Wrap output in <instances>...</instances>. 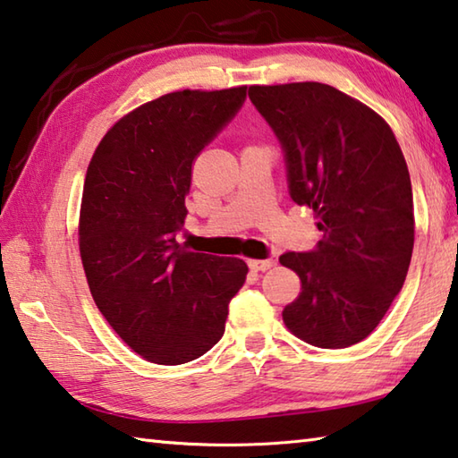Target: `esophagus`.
<instances>
[{"instance_id": "obj_1", "label": "esophagus", "mask_w": 458, "mask_h": 458, "mask_svg": "<svg viewBox=\"0 0 458 458\" xmlns=\"http://www.w3.org/2000/svg\"><path fill=\"white\" fill-rule=\"evenodd\" d=\"M276 266V259H250V267L253 271H267Z\"/></svg>"}]
</instances>
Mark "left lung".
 <instances>
[{"label":"left lung","instance_id":"left-lung-1","mask_svg":"<svg viewBox=\"0 0 458 458\" xmlns=\"http://www.w3.org/2000/svg\"><path fill=\"white\" fill-rule=\"evenodd\" d=\"M250 98L282 142L292 199L324 233L316 251L279 258L301 282L284 324L311 346L348 348L376 330L411 266L404 155L386 120L334 86H250Z\"/></svg>","mask_w":458,"mask_h":458}]
</instances>
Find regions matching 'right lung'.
Segmentation results:
<instances>
[{"label": "right lung", "instance_id": "obj_1", "mask_svg": "<svg viewBox=\"0 0 458 458\" xmlns=\"http://www.w3.org/2000/svg\"><path fill=\"white\" fill-rule=\"evenodd\" d=\"M243 100L245 86L160 96L120 118L88 165L78 223L88 287L112 330L152 364L211 350L250 271L174 239L195 158Z\"/></svg>", "mask_w": 458, "mask_h": 458}]
</instances>
